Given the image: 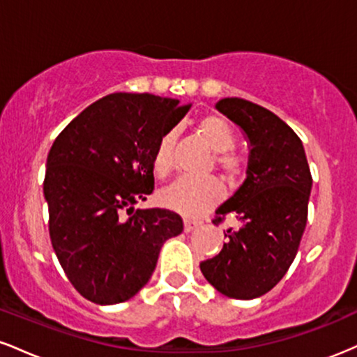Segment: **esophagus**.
Instances as JSON below:
<instances>
[{
  "label": "esophagus",
  "instance_id": "obj_1",
  "mask_svg": "<svg viewBox=\"0 0 357 357\" xmlns=\"http://www.w3.org/2000/svg\"><path fill=\"white\" fill-rule=\"evenodd\" d=\"M198 227H199V221L198 220H191V218L184 220V231H186V233L196 230V228H198Z\"/></svg>",
  "mask_w": 357,
  "mask_h": 357
}]
</instances>
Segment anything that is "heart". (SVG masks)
<instances>
[{
  "label": "heart",
  "instance_id": "b5f03b06",
  "mask_svg": "<svg viewBox=\"0 0 357 357\" xmlns=\"http://www.w3.org/2000/svg\"><path fill=\"white\" fill-rule=\"evenodd\" d=\"M198 130L216 153V166L228 178L238 176L243 171V159L235 151H231L236 142V136L228 121L220 116H204L199 119ZM174 144L176 132L173 129L166 130L159 137L153 151V158H151V166L158 178H167L173 173ZM221 196H223V184L215 176H204V178L183 176L161 192V202L169 210L181 213L184 216H199L215 206Z\"/></svg>",
  "mask_w": 357,
  "mask_h": 357
}]
</instances>
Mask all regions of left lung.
I'll list each match as a JSON object with an SVG mask.
<instances>
[{"label": "left lung", "mask_w": 357, "mask_h": 357, "mask_svg": "<svg viewBox=\"0 0 357 357\" xmlns=\"http://www.w3.org/2000/svg\"><path fill=\"white\" fill-rule=\"evenodd\" d=\"M215 107L243 129L250 158L247 179L213 220L220 225L233 215L240 228H228L221 252L199 268L223 296L250 301L272 290L292 265L305 230L312 176L302 141L275 114L238 97Z\"/></svg>", "instance_id": "1"}]
</instances>
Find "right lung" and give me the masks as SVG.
Returning <instances> with one entry per match:
<instances>
[{
    "label": "right lung",
    "mask_w": 357,
    "mask_h": 357,
    "mask_svg": "<svg viewBox=\"0 0 357 357\" xmlns=\"http://www.w3.org/2000/svg\"><path fill=\"white\" fill-rule=\"evenodd\" d=\"M190 107L151 93H110L53 142L43 181L52 247L70 284L93 304L136 296L165 241L183 231L178 213L132 204L153 192L154 147Z\"/></svg>",
    "instance_id": "1"
}]
</instances>
